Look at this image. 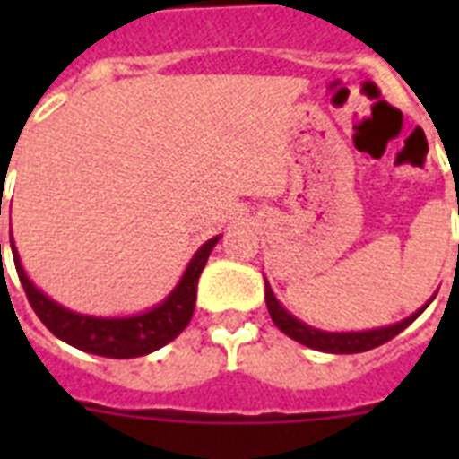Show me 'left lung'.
Instances as JSON below:
<instances>
[{"mask_svg": "<svg viewBox=\"0 0 459 459\" xmlns=\"http://www.w3.org/2000/svg\"><path fill=\"white\" fill-rule=\"evenodd\" d=\"M264 298H266V307H269V314H272V321L276 326L288 335V338H293V341L302 342L307 348L312 350H321V352H331V355H352V352H364V350L378 348V345H384L391 338L400 333V331H405L410 324H412L417 316H420L431 300L427 302L424 307H420L417 312L410 314L407 319L398 321V324H391V326H381V328H369V331H341V333H335V331H321V328H314L305 321H300L298 316L288 312L286 307L281 305L276 300V295H273L272 286H269V281L264 279Z\"/></svg>", "mask_w": 459, "mask_h": 459, "instance_id": "8db88e82", "label": "left lung"}]
</instances>
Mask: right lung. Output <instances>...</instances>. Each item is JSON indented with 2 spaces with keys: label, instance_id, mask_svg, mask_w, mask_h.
<instances>
[{
  "label": "right lung",
  "instance_id": "1",
  "mask_svg": "<svg viewBox=\"0 0 459 459\" xmlns=\"http://www.w3.org/2000/svg\"><path fill=\"white\" fill-rule=\"evenodd\" d=\"M221 236H214L195 252L190 264L180 276L178 286L173 288L164 300L147 312L131 314V316H92V314H78L74 309L61 307L28 279L21 257H18L16 245H13V236H11V255H13V264H16L21 286L28 295V302L39 316V321L59 341L68 342L82 352H92V355L131 359V357L150 355L154 350L164 348L166 342H171L187 326V321L193 319L197 281L207 264L209 252L214 250Z\"/></svg>",
  "mask_w": 459,
  "mask_h": 459
}]
</instances>
